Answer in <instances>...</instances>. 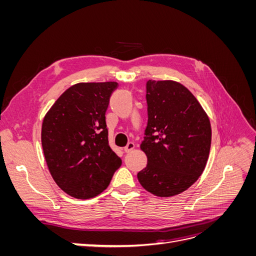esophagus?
<instances>
[{"mask_svg":"<svg viewBox=\"0 0 256 256\" xmlns=\"http://www.w3.org/2000/svg\"><path fill=\"white\" fill-rule=\"evenodd\" d=\"M134 143H132V142H129L128 144H127V146H125L124 147V152H131L132 150L134 148Z\"/></svg>","mask_w":256,"mask_h":256,"instance_id":"obj_1","label":"esophagus"}]
</instances>
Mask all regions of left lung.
<instances>
[{
	"mask_svg": "<svg viewBox=\"0 0 256 256\" xmlns=\"http://www.w3.org/2000/svg\"><path fill=\"white\" fill-rule=\"evenodd\" d=\"M146 104L148 120L141 150L147 166L138 173V180L157 196L180 194L206 166L210 122L192 92L175 81H147Z\"/></svg>",
	"mask_w": 256,
	"mask_h": 256,
	"instance_id": "obj_1",
	"label": "left lung"
}]
</instances>
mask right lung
Returning a JSON list of instances; mask_svg holds the SVG:
<instances>
[{"label":"right lung","mask_w":256,"mask_h":256,"mask_svg":"<svg viewBox=\"0 0 256 256\" xmlns=\"http://www.w3.org/2000/svg\"><path fill=\"white\" fill-rule=\"evenodd\" d=\"M116 88V82L74 84L44 118L46 162L54 182L72 198L100 194L122 164L109 145L106 124V111Z\"/></svg>","instance_id":"add662e5"}]
</instances>
